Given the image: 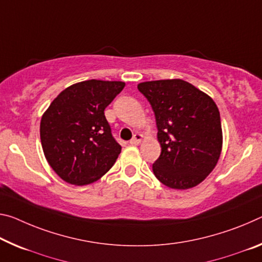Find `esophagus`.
<instances>
[{
    "instance_id": "34e87169",
    "label": "esophagus",
    "mask_w": 262,
    "mask_h": 262,
    "mask_svg": "<svg viewBox=\"0 0 262 262\" xmlns=\"http://www.w3.org/2000/svg\"><path fill=\"white\" fill-rule=\"evenodd\" d=\"M143 136L141 134H135L133 136V139L129 141V143L133 144V146H136V144H139L141 142V140H142Z\"/></svg>"
}]
</instances>
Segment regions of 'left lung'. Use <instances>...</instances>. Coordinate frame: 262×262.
Returning <instances> with one entry per match:
<instances>
[{"instance_id":"left-lung-1","label":"left lung","mask_w":262,"mask_h":262,"mask_svg":"<svg viewBox=\"0 0 262 262\" xmlns=\"http://www.w3.org/2000/svg\"><path fill=\"white\" fill-rule=\"evenodd\" d=\"M138 89L151 105L161 155L154 175L171 189L198 185L210 175L223 146L221 114L209 95L182 79L144 81Z\"/></svg>"}]
</instances>
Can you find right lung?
Returning a JSON list of instances; mask_svg holds the SVG:
<instances>
[{
    "mask_svg": "<svg viewBox=\"0 0 262 262\" xmlns=\"http://www.w3.org/2000/svg\"><path fill=\"white\" fill-rule=\"evenodd\" d=\"M123 87L122 81L78 82L59 93L41 116L45 159L61 180L86 185L113 167L121 146L112 135L105 108Z\"/></svg>",
    "mask_w": 262,
    "mask_h": 262,
    "instance_id": "add662e5",
    "label": "right lung"
}]
</instances>
